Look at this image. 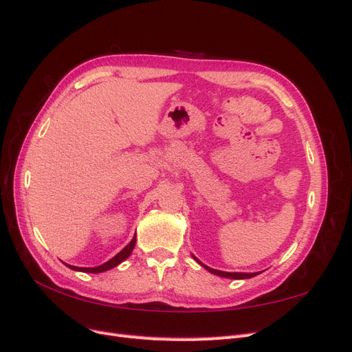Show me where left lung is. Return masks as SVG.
Segmentation results:
<instances>
[{"label":"left lung","mask_w":352,"mask_h":352,"mask_svg":"<svg viewBox=\"0 0 352 352\" xmlns=\"http://www.w3.org/2000/svg\"><path fill=\"white\" fill-rule=\"evenodd\" d=\"M202 267L204 269H207L210 273H212V274H217V276H220V278H228V279H250V278H254V276H257V274H260V273H229V272H221V270H216V269H211V267H208V265H206V264H202L197 257H194Z\"/></svg>","instance_id":"8db88e82"}]
</instances>
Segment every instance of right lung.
Segmentation results:
<instances>
[{
    "label": "right lung",
    "mask_w": 352,
    "mask_h": 352,
    "mask_svg": "<svg viewBox=\"0 0 352 352\" xmlns=\"http://www.w3.org/2000/svg\"><path fill=\"white\" fill-rule=\"evenodd\" d=\"M135 243H136V235L132 238V241L126 245V247L117 254V255H114V257L111 258V260H109L107 263H104V264H101V265H98V267H76V265H69V264H66L67 267H70L72 270H76V272H85V273H101V272H107V270H110V269H113V267H116V265H119L122 261H124L127 257H129V255L132 254V251H133V248H135Z\"/></svg>",
    "instance_id": "right-lung-1"
}]
</instances>
